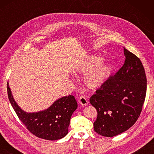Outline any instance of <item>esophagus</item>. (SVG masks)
Listing matches in <instances>:
<instances>
[{
    "label": "esophagus",
    "mask_w": 154,
    "mask_h": 154,
    "mask_svg": "<svg viewBox=\"0 0 154 154\" xmlns=\"http://www.w3.org/2000/svg\"><path fill=\"white\" fill-rule=\"evenodd\" d=\"M79 103L82 106H87L88 104V100L87 99V98L85 96H81L79 100Z\"/></svg>",
    "instance_id": "obj_1"
}]
</instances>
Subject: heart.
<instances>
[{
  "mask_svg": "<svg viewBox=\"0 0 154 154\" xmlns=\"http://www.w3.org/2000/svg\"><path fill=\"white\" fill-rule=\"evenodd\" d=\"M99 55L88 57L77 67L75 73L85 75L84 83L91 90L99 89L105 82L110 71V67Z\"/></svg>",
  "mask_w": 154,
  "mask_h": 154,
  "instance_id": "1",
  "label": "heart"
}]
</instances>
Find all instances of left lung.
<instances>
[{
	"label": "left lung",
	"mask_w": 154,
	"mask_h": 154,
	"mask_svg": "<svg viewBox=\"0 0 154 154\" xmlns=\"http://www.w3.org/2000/svg\"><path fill=\"white\" fill-rule=\"evenodd\" d=\"M126 60L119 71L104 83L90 98L97 110L94 130L99 134L113 137L135 124L144 103L147 79L140 59L124 49Z\"/></svg>",
	"instance_id": "1"
}]
</instances>
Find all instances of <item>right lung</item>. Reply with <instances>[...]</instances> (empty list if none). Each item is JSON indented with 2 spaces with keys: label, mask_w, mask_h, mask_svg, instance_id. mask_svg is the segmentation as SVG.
I'll return each instance as SVG.
<instances>
[{
  "label": "right lung",
  "mask_w": 154,
  "mask_h": 154,
  "mask_svg": "<svg viewBox=\"0 0 154 154\" xmlns=\"http://www.w3.org/2000/svg\"><path fill=\"white\" fill-rule=\"evenodd\" d=\"M7 91L8 99L19 119L34 135L45 140H57L67 134L71 115L77 109V103L73 95L58 99L47 109L27 112L15 101L8 82Z\"/></svg>",
  "instance_id": "add662e5"
}]
</instances>
